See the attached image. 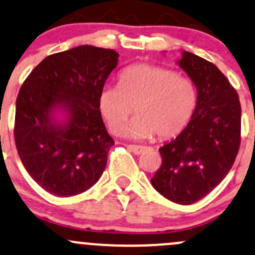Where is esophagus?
I'll list each match as a JSON object with an SVG mask.
<instances>
[{"instance_id":"34e87169","label":"esophagus","mask_w":255,"mask_h":255,"mask_svg":"<svg viewBox=\"0 0 255 255\" xmlns=\"http://www.w3.org/2000/svg\"><path fill=\"white\" fill-rule=\"evenodd\" d=\"M128 149L132 151L135 155H140L145 151V147L141 146V145H128Z\"/></svg>"}]
</instances>
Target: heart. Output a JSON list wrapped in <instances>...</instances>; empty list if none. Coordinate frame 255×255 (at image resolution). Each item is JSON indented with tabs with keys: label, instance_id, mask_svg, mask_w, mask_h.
<instances>
[{
	"label": "heart",
	"instance_id": "heart-1",
	"mask_svg": "<svg viewBox=\"0 0 255 255\" xmlns=\"http://www.w3.org/2000/svg\"><path fill=\"white\" fill-rule=\"evenodd\" d=\"M195 106L194 83L152 64L128 66L120 74L119 86H104L98 97V109L111 132H116L133 111L138 115L119 130L130 139L178 135L189 125Z\"/></svg>",
	"mask_w": 255,
	"mask_h": 255
}]
</instances>
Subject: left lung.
<instances>
[{
  "instance_id": "8db88e82",
  "label": "left lung",
  "mask_w": 255,
  "mask_h": 255,
  "mask_svg": "<svg viewBox=\"0 0 255 255\" xmlns=\"http://www.w3.org/2000/svg\"><path fill=\"white\" fill-rule=\"evenodd\" d=\"M197 89L189 125L159 147L162 164L151 184L179 205L207 196L228 175L241 141V105L228 78L214 64L190 52L177 61Z\"/></svg>"
}]
</instances>
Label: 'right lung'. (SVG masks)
<instances>
[{
    "label": "right lung",
    "instance_id": "obj_1",
    "mask_svg": "<svg viewBox=\"0 0 255 255\" xmlns=\"http://www.w3.org/2000/svg\"><path fill=\"white\" fill-rule=\"evenodd\" d=\"M119 57L114 49L78 46L44 58L21 86L16 150L30 177L49 194H82L102 177L115 141L98 97Z\"/></svg>",
    "mask_w": 255,
    "mask_h": 255
}]
</instances>
